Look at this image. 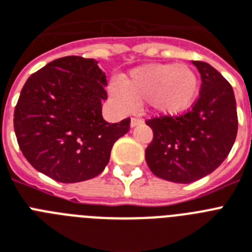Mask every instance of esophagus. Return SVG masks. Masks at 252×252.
I'll return each instance as SVG.
<instances>
[{"label": "esophagus", "instance_id": "1", "mask_svg": "<svg viewBox=\"0 0 252 252\" xmlns=\"http://www.w3.org/2000/svg\"><path fill=\"white\" fill-rule=\"evenodd\" d=\"M140 124H143V120H141V118H136V117L131 118V122H130L131 127H135V126H138V125Z\"/></svg>", "mask_w": 252, "mask_h": 252}]
</instances>
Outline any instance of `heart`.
<instances>
[{
	"mask_svg": "<svg viewBox=\"0 0 252 252\" xmlns=\"http://www.w3.org/2000/svg\"><path fill=\"white\" fill-rule=\"evenodd\" d=\"M199 87L198 74L187 64H147L131 70L121 85H111L109 94L122 111L145 100L155 113L178 116L194 105Z\"/></svg>",
	"mask_w": 252,
	"mask_h": 252,
	"instance_id": "1",
	"label": "heart"
}]
</instances>
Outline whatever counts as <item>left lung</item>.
Listing matches in <instances>:
<instances>
[{"label":"left lung","instance_id":"left-lung-1","mask_svg":"<svg viewBox=\"0 0 252 252\" xmlns=\"http://www.w3.org/2000/svg\"><path fill=\"white\" fill-rule=\"evenodd\" d=\"M201 74L199 96L182 116L147 120L153 140L145 161L156 176L174 183L196 182L221 165L238 128L233 89L205 62H193Z\"/></svg>","mask_w":252,"mask_h":252}]
</instances>
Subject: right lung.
Wrapping results in <instances>:
<instances>
[{
	"instance_id": "obj_1",
	"label": "right lung",
	"mask_w": 252,
	"mask_h": 252,
	"mask_svg": "<svg viewBox=\"0 0 252 252\" xmlns=\"http://www.w3.org/2000/svg\"><path fill=\"white\" fill-rule=\"evenodd\" d=\"M107 77L95 59L64 56L37 70L23 86L14 112L19 148L37 171L60 183L97 176L130 118L101 116Z\"/></svg>"
}]
</instances>
